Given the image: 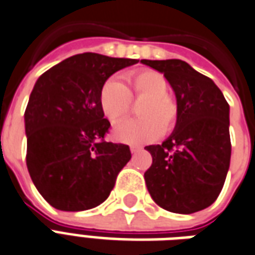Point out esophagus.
Segmentation results:
<instances>
[{
  "instance_id": "obj_1",
  "label": "esophagus",
  "mask_w": 255,
  "mask_h": 255,
  "mask_svg": "<svg viewBox=\"0 0 255 255\" xmlns=\"http://www.w3.org/2000/svg\"><path fill=\"white\" fill-rule=\"evenodd\" d=\"M130 150H131V153H137L138 150H141V146H138V145H130Z\"/></svg>"
}]
</instances>
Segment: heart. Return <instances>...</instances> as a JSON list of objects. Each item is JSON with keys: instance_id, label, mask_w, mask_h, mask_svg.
Returning a JSON list of instances; mask_svg holds the SVG:
<instances>
[{"instance_id": "heart-1", "label": "heart", "mask_w": 255, "mask_h": 255, "mask_svg": "<svg viewBox=\"0 0 255 255\" xmlns=\"http://www.w3.org/2000/svg\"><path fill=\"white\" fill-rule=\"evenodd\" d=\"M168 92L164 76L150 69L124 74L122 83L117 79L106 81L100 89V107L111 124L125 118L131 100L142 99L137 110L140 120H129L115 126L113 135L117 141L128 144H144L159 138L171 130L178 120V105Z\"/></svg>"}]
</instances>
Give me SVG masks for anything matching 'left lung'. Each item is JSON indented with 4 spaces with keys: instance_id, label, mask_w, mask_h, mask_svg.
Returning a JSON list of instances; mask_svg holds the SVG:
<instances>
[{
    "instance_id": "obj_1",
    "label": "left lung",
    "mask_w": 255,
    "mask_h": 255,
    "mask_svg": "<svg viewBox=\"0 0 255 255\" xmlns=\"http://www.w3.org/2000/svg\"><path fill=\"white\" fill-rule=\"evenodd\" d=\"M141 62L164 73L178 105L172 134L160 145L146 146L152 155L144 174L148 191L166 211H202L216 201L230 168V106L217 85L185 61Z\"/></svg>"
}]
</instances>
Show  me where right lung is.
Wrapping results in <instances>:
<instances>
[{
    "label": "right lung",
    "instance_id": "obj_1",
    "mask_svg": "<svg viewBox=\"0 0 255 255\" xmlns=\"http://www.w3.org/2000/svg\"><path fill=\"white\" fill-rule=\"evenodd\" d=\"M137 62L77 54L36 81L24 114L27 167L35 187L55 209L100 205L130 160L129 145L105 141L110 122L99 98L111 74Z\"/></svg>",
    "mask_w": 255,
    "mask_h": 255
}]
</instances>
